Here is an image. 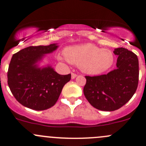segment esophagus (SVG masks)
Returning <instances> with one entry per match:
<instances>
[{"label":"esophagus","mask_w":146,"mask_h":146,"mask_svg":"<svg viewBox=\"0 0 146 146\" xmlns=\"http://www.w3.org/2000/svg\"><path fill=\"white\" fill-rule=\"evenodd\" d=\"M76 76H77V74H76V73H71V78L72 79L76 78Z\"/></svg>","instance_id":"1"}]
</instances>
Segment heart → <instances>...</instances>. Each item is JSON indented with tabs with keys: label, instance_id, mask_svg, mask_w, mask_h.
<instances>
[{
	"label": "heart",
	"instance_id": "obj_1",
	"mask_svg": "<svg viewBox=\"0 0 146 146\" xmlns=\"http://www.w3.org/2000/svg\"><path fill=\"white\" fill-rule=\"evenodd\" d=\"M58 58L80 66L81 70L98 75L108 70L114 64V57L110 50L101 48L92 44L68 47Z\"/></svg>",
	"mask_w": 146,
	"mask_h": 146
}]
</instances>
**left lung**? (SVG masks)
<instances>
[{"label":"left lung","instance_id":"1","mask_svg":"<svg viewBox=\"0 0 146 146\" xmlns=\"http://www.w3.org/2000/svg\"><path fill=\"white\" fill-rule=\"evenodd\" d=\"M117 55V68L107 74L85 76L84 95L90 104L102 111H114L128 102L138 84V57L125 48L114 51Z\"/></svg>","mask_w":146,"mask_h":146}]
</instances>
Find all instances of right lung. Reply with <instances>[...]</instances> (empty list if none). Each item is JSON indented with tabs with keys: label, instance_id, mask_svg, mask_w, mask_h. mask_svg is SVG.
<instances>
[{
	"label": "right lung",
	"instance_id": "1",
	"mask_svg": "<svg viewBox=\"0 0 146 146\" xmlns=\"http://www.w3.org/2000/svg\"><path fill=\"white\" fill-rule=\"evenodd\" d=\"M58 46L27 47L13 54L8 71V85L13 96L21 104L34 110L51 108L58 100L65 84L71 75H60L53 68H39L36 63L44 54L55 51Z\"/></svg>",
	"mask_w": 146,
	"mask_h": 146
}]
</instances>
